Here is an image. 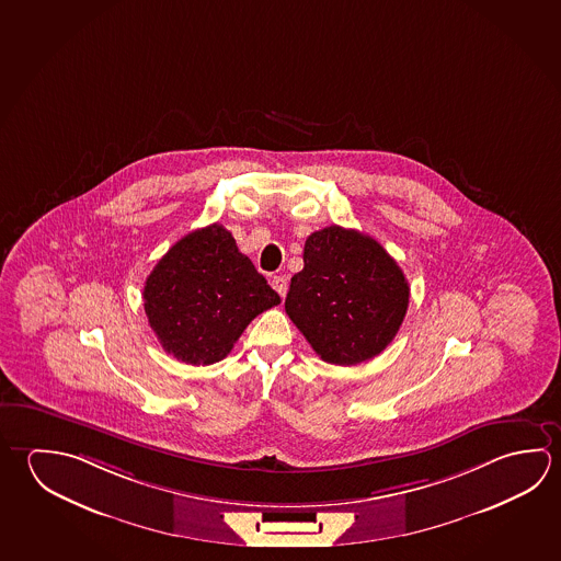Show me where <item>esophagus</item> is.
Returning <instances> with one entry per match:
<instances>
[{"instance_id":"obj_1","label":"esophagus","mask_w":561,"mask_h":561,"mask_svg":"<svg viewBox=\"0 0 561 561\" xmlns=\"http://www.w3.org/2000/svg\"><path fill=\"white\" fill-rule=\"evenodd\" d=\"M287 285L289 284H287V277L285 276H274V279H272V287H274L282 297H285V294H287Z\"/></svg>"}]
</instances>
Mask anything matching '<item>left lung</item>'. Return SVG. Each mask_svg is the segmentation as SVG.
<instances>
[{"label":"left lung","mask_w":561,"mask_h":561,"mask_svg":"<svg viewBox=\"0 0 561 561\" xmlns=\"http://www.w3.org/2000/svg\"><path fill=\"white\" fill-rule=\"evenodd\" d=\"M410 285L374 238L327 227L305 240L304 270L291 277L285 313L324 363L339 366L382 353L402 324Z\"/></svg>","instance_id":"8db88e82"}]
</instances>
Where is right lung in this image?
I'll use <instances>...</instances> for the list:
<instances>
[{"mask_svg": "<svg viewBox=\"0 0 561 561\" xmlns=\"http://www.w3.org/2000/svg\"><path fill=\"white\" fill-rule=\"evenodd\" d=\"M279 301L220 225L181 238L144 287V307L159 343L195 366L222 360L250 321Z\"/></svg>", "mask_w": 561, "mask_h": 561, "instance_id": "add662e5", "label": "right lung"}]
</instances>
